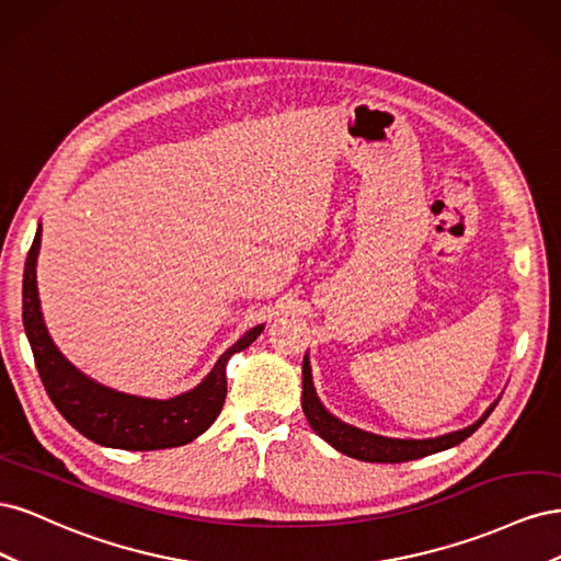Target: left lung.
Wrapping results in <instances>:
<instances>
[{
    "label": "left lung",
    "mask_w": 561,
    "mask_h": 561,
    "mask_svg": "<svg viewBox=\"0 0 561 561\" xmlns=\"http://www.w3.org/2000/svg\"><path fill=\"white\" fill-rule=\"evenodd\" d=\"M301 388H304L301 390V410H304V414H307L311 428L322 439H325V443H330L336 451H342L351 458H358V461H367V463H402V461H414V458H421V456L445 451L458 443H463L466 437H470L474 431H478L496 407V402L491 404L489 410L482 414V419H478L472 426H468L463 431H454V433L431 437V439H398V437H383V435L360 431V428L348 426V423L332 416L316 396L309 355H304Z\"/></svg>",
    "instance_id": "1"
}]
</instances>
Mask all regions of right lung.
<instances>
[{
    "label": "right lung",
    "instance_id": "add662e5",
    "mask_svg": "<svg viewBox=\"0 0 561 561\" xmlns=\"http://www.w3.org/2000/svg\"><path fill=\"white\" fill-rule=\"evenodd\" d=\"M39 245L42 225L25 260L23 325L46 393L67 423H72V428L98 445L128 451L182 447L201 433H206L222 412L229 358L233 353L248 348L262 334L264 325L248 330L239 342L219 355L210 375L182 396L151 400L118 393V390L98 383L79 371L48 336L37 293L35 266Z\"/></svg>",
    "mask_w": 561,
    "mask_h": 561
}]
</instances>
